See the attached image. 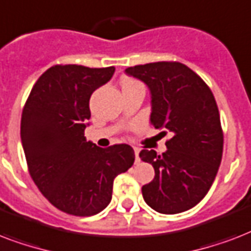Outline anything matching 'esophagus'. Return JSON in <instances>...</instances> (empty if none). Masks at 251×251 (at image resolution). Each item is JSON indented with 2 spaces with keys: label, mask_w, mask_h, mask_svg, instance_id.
<instances>
[{
  "label": "esophagus",
  "mask_w": 251,
  "mask_h": 251,
  "mask_svg": "<svg viewBox=\"0 0 251 251\" xmlns=\"http://www.w3.org/2000/svg\"><path fill=\"white\" fill-rule=\"evenodd\" d=\"M139 153H140V151H139V149H137V148H135V157H136V164H137V162H140V157H139Z\"/></svg>",
  "instance_id": "1"
}]
</instances>
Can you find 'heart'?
Wrapping results in <instances>:
<instances>
[{
    "mask_svg": "<svg viewBox=\"0 0 251 251\" xmlns=\"http://www.w3.org/2000/svg\"><path fill=\"white\" fill-rule=\"evenodd\" d=\"M135 85H141L139 81H136L133 78H129V77H124L122 79V86L123 87H128V86H135Z\"/></svg>",
    "mask_w": 251,
    "mask_h": 251,
    "instance_id": "b5f03b06",
    "label": "heart"
}]
</instances>
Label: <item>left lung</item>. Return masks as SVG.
Here are the masks:
<instances>
[{
  "label": "left lung",
  "mask_w": 251,
  "mask_h": 251,
  "mask_svg": "<svg viewBox=\"0 0 251 251\" xmlns=\"http://www.w3.org/2000/svg\"><path fill=\"white\" fill-rule=\"evenodd\" d=\"M126 73L147 83L151 123L162 129V136H172L162 154L140 152V158L154 168V179L141 188L144 200L160 213L184 212L207 195L223 157L224 136L215 97L195 72L176 61L136 65Z\"/></svg>",
  "instance_id": "obj_1"
}]
</instances>
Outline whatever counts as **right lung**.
Instances as JSON below:
<instances>
[{"label":"right lung","instance_id":"1","mask_svg":"<svg viewBox=\"0 0 251 251\" xmlns=\"http://www.w3.org/2000/svg\"><path fill=\"white\" fill-rule=\"evenodd\" d=\"M114 72V67H51L35 82L23 107L21 139L31 178L51 204L69 215L103 211L115 176L135 162L127 144L99 148L85 137L91 94Z\"/></svg>","mask_w":251,"mask_h":251}]
</instances>
